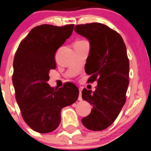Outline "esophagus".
<instances>
[{"label":"esophagus","instance_id":"1","mask_svg":"<svg viewBox=\"0 0 151 151\" xmlns=\"http://www.w3.org/2000/svg\"><path fill=\"white\" fill-rule=\"evenodd\" d=\"M78 99L79 101L82 100V97H81V90H80V91H79V96H78Z\"/></svg>","mask_w":151,"mask_h":151}]
</instances>
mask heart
<instances>
[{"label":"heart","instance_id":"1","mask_svg":"<svg viewBox=\"0 0 151 151\" xmlns=\"http://www.w3.org/2000/svg\"><path fill=\"white\" fill-rule=\"evenodd\" d=\"M81 41H85V40H81Z\"/></svg>","mask_w":151,"mask_h":151}]
</instances>
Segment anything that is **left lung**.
Returning a JSON list of instances; mask_svg holds the SVG:
<instances>
[{"mask_svg":"<svg viewBox=\"0 0 151 151\" xmlns=\"http://www.w3.org/2000/svg\"><path fill=\"white\" fill-rule=\"evenodd\" d=\"M74 30L89 41L85 72L91 76L88 82H98L94 91L85 88L81 92L82 99L93 106L81 123L91 130H103L125 104L129 72L127 48L118 33L100 23L78 24Z\"/></svg>","mask_w":151,"mask_h":151,"instance_id":"left-lung-1","label":"left lung"}]
</instances>
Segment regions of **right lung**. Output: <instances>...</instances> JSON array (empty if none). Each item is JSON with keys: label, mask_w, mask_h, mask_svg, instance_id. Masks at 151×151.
<instances>
[{"label": "right lung", "mask_w": 151, "mask_h": 151, "mask_svg": "<svg viewBox=\"0 0 151 151\" xmlns=\"http://www.w3.org/2000/svg\"><path fill=\"white\" fill-rule=\"evenodd\" d=\"M73 27L74 24L37 26L15 55L12 84L16 101L26 124L40 133L55 130L60 123L61 109L78 99L79 91L72 83L59 89L48 84L50 70L56 68L55 53L71 36Z\"/></svg>", "instance_id": "add662e5"}]
</instances>
